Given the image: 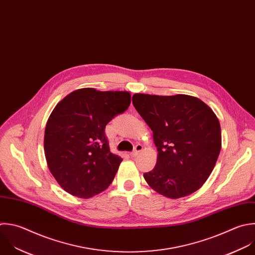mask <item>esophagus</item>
Wrapping results in <instances>:
<instances>
[{
  "label": "esophagus",
  "instance_id": "esophagus-1",
  "mask_svg": "<svg viewBox=\"0 0 255 255\" xmlns=\"http://www.w3.org/2000/svg\"><path fill=\"white\" fill-rule=\"evenodd\" d=\"M142 150H143V146H142L141 144H137V145L135 146V148H134V151L130 153V156H131V157H135V156H137Z\"/></svg>",
  "mask_w": 255,
  "mask_h": 255
}]
</instances>
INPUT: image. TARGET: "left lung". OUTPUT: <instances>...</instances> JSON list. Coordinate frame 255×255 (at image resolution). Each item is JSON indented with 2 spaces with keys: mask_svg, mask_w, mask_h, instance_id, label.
I'll return each mask as SVG.
<instances>
[{
  "mask_svg": "<svg viewBox=\"0 0 255 255\" xmlns=\"http://www.w3.org/2000/svg\"><path fill=\"white\" fill-rule=\"evenodd\" d=\"M132 102L153 131L158 151L156 166L143 175L148 185L171 199L198 190L211 174L221 149L220 124L212 109L184 94L136 93Z\"/></svg>",
  "mask_w": 255,
  "mask_h": 255,
  "instance_id": "1",
  "label": "left lung"
}]
</instances>
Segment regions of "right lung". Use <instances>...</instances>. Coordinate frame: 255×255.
<instances>
[{"instance_id":"add662e5","label":"right lung","mask_w":255,"mask_h":255,"mask_svg":"<svg viewBox=\"0 0 255 255\" xmlns=\"http://www.w3.org/2000/svg\"><path fill=\"white\" fill-rule=\"evenodd\" d=\"M131 103L127 91L82 88L61 100L45 128L49 170L68 193L93 197L112 183L122 158L111 153L106 125Z\"/></svg>"}]
</instances>
